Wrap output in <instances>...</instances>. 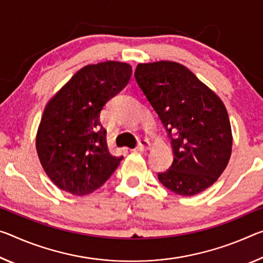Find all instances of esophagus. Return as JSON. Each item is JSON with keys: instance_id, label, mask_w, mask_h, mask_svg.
<instances>
[{"instance_id": "esophagus-1", "label": "esophagus", "mask_w": 263, "mask_h": 263, "mask_svg": "<svg viewBox=\"0 0 263 263\" xmlns=\"http://www.w3.org/2000/svg\"><path fill=\"white\" fill-rule=\"evenodd\" d=\"M148 148V141L147 140H140L139 141V144H138V146H137V151H140V152H143V151H145V149H147Z\"/></svg>"}]
</instances>
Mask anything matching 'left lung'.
<instances>
[{"label": "left lung", "mask_w": 263, "mask_h": 263, "mask_svg": "<svg viewBox=\"0 0 263 263\" xmlns=\"http://www.w3.org/2000/svg\"><path fill=\"white\" fill-rule=\"evenodd\" d=\"M136 81L168 132L173 164L158 179L191 197L211 187L227 167L232 127L221 98L178 62L139 63Z\"/></svg>", "instance_id": "obj_1"}]
</instances>
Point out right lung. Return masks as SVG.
<instances>
[{
    "mask_svg": "<svg viewBox=\"0 0 263 263\" xmlns=\"http://www.w3.org/2000/svg\"><path fill=\"white\" fill-rule=\"evenodd\" d=\"M130 64L105 61L83 66L49 99L36 135V151L53 184L73 195L101 187L120 164L99 122L103 106L130 81Z\"/></svg>",
    "mask_w": 263,
    "mask_h": 263,
    "instance_id": "obj_1",
    "label": "right lung"
}]
</instances>
